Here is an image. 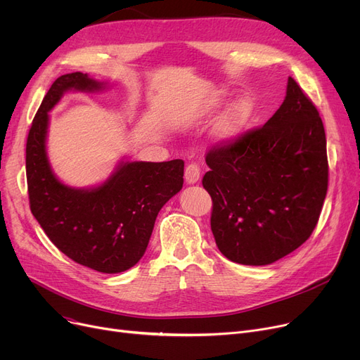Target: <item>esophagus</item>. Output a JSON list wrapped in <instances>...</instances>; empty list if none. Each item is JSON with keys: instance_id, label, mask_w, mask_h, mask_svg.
<instances>
[{"instance_id": "34e87169", "label": "esophagus", "mask_w": 360, "mask_h": 360, "mask_svg": "<svg viewBox=\"0 0 360 360\" xmlns=\"http://www.w3.org/2000/svg\"><path fill=\"white\" fill-rule=\"evenodd\" d=\"M200 179V167L195 163H190L185 167V181L188 184H195Z\"/></svg>"}]
</instances>
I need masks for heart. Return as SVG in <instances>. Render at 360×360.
Wrapping results in <instances>:
<instances>
[{
	"label": "heart",
	"instance_id": "heart-1",
	"mask_svg": "<svg viewBox=\"0 0 360 360\" xmlns=\"http://www.w3.org/2000/svg\"><path fill=\"white\" fill-rule=\"evenodd\" d=\"M226 99V93L217 91L204 102V105L200 109V115H207V113H213L220 108V105ZM252 102L247 98H240L229 105V108L224 110L221 118L219 120L216 128H214V136L216 140L220 143H231L236 140L242 131L247 127L251 115H252Z\"/></svg>",
	"mask_w": 360,
	"mask_h": 360
}]
</instances>
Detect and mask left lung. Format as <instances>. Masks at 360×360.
<instances>
[{
  "label": "left lung",
  "mask_w": 360,
  "mask_h": 360,
  "mask_svg": "<svg viewBox=\"0 0 360 360\" xmlns=\"http://www.w3.org/2000/svg\"><path fill=\"white\" fill-rule=\"evenodd\" d=\"M205 162L212 232L226 258L267 266L311 236L327 195V140L315 105L292 77L266 124L212 147Z\"/></svg>",
  "instance_id": "left-lung-1"
}]
</instances>
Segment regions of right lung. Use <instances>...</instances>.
Instances as JSON below:
<instances>
[{
    "instance_id": "add662e5",
    "label": "right lung",
    "mask_w": 360,
    "mask_h": 360,
    "mask_svg": "<svg viewBox=\"0 0 360 360\" xmlns=\"http://www.w3.org/2000/svg\"><path fill=\"white\" fill-rule=\"evenodd\" d=\"M105 83L80 71L56 79L37 109L26 144L30 210L68 258L101 273H121L141 259L162 207L184 184V160L124 162L98 186L61 182L46 153L48 112L67 91H99Z\"/></svg>"
}]
</instances>
